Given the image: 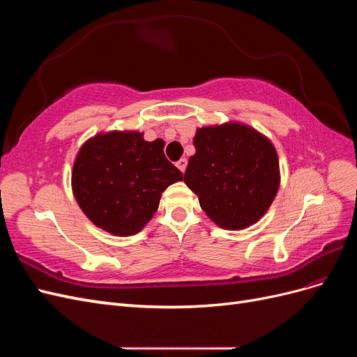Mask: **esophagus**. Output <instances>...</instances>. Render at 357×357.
<instances>
[{
  "label": "esophagus",
  "mask_w": 357,
  "mask_h": 357,
  "mask_svg": "<svg viewBox=\"0 0 357 357\" xmlns=\"http://www.w3.org/2000/svg\"><path fill=\"white\" fill-rule=\"evenodd\" d=\"M177 168L181 171V172H185L186 171V167H188V159H185V158H181L178 162H177Z\"/></svg>",
  "instance_id": "34e87169"
}]
</instances>
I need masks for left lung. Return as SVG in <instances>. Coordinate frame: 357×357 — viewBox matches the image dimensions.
Masks as SVG:
<instances>
[{"label": "left lung", "mask_w": 357, "mask_h": 357, "mask_svg": "<svg viewBox=\"0 0 357 357\" xmlns=\"http://www.w3.org/2000/svg\"><path fill=\"white\" fill-rule=\"evenodd\" d=\"M197 152L185 183L205 214L223 229L240 231L261 220L280 188L278 155L271 139L241 122L198 128Z\"/></svg>", "instance_id": "obj_1"}]
</instances>
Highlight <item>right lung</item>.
<instances>
[{
    "mask_svg": "<svg viewBox=\"0 0 357 357\" xmlns=\"http://www.w3.org/2000/svg\"><path fill=\"white\" fill-rule=\"evenodd\" d=\"M164 139L138 131L100 132L82 144L71 171L79 207L96 228L117 236L142 231L169 185L183 174L164 155Z\"/></svg>",
    "mask_w": 357,
    "mask_h": 357,
    "instance_id": "right-lung-1",
    "label": "right lung"
}]
</instances>
